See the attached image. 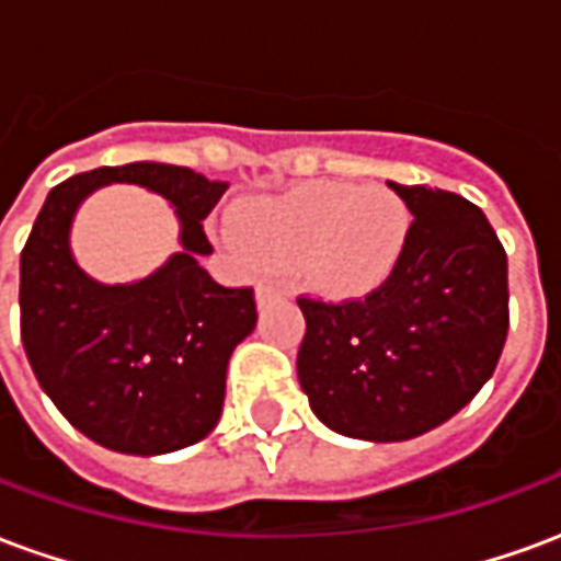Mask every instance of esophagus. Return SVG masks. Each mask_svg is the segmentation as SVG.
<instances>
[{"instance_id": "obj_1", "label": "esophagus", "mask_w": 561, "mask_h": 561, "mask_svg": "<svg viewBox=\"0 0 561 561\" xmlns=\"http://www.w3.org/2000/svg\"><path fill=\"white\" fill-rule=\"evenodd\" d=\"M285 291V285H282L279 279H261L257 282V300L264 304V300H270V297H282Z\"/></svg>"}]
</instances>
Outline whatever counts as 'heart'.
I'll return each mask as SVG.
<instances>
[{
	"label": "heart",
	"mask_w": 561,
	"mask_h": 561,
	"mask_svg": "<svg viewBox=\"0 0 561 561\" xmlns=\"http://www.w3.org/2000/svg\"><path fill=\"white\" fill-rule=\"evenodd\" d=\"M237 228L257 261L294 267L328 297H360L400 264L409 209L388 185L306 183L245 207Z\"/></svg>",
	"instance_id": "b5f03b06"
}]
</instances>
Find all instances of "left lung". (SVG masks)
I'll list each match as a JSON object with an SVG mask.
<instances>
[{"label":"left lung","instance_id":"obj_1","mask_svg":"<svg viewBox=\"0 0 561 561\" xmlns=\"http://www.w3.org/2000/svg\"><path fill=\"white\" fill-rule=\"evenodd\" d=\"M414 219L397 270L357 300L297 297V376L318 421L366 442H405L474 400L507 336V255L481 207L400 185Z\"/></svg>","mask_w":561,"mask_h":561}]
</instances>
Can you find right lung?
<instances>
[{
    "instance_id": "right-lung-1",
    "label": "right lung",
    "mask_w": 561,
    "mask_h": 561,
    "mask_svg": "<svg viewBox=\"0 0 561 561\" xmlns=\"http://www.w3.org/2000/svg\"><path fill=\"white\" fill-rule=\"evenodd\" d=\"M107 182H138L178 207L184 252L147 280L102 286L73 264L67 231L79 201ZM228 183L159 161L95 168L50 188L20 252V336L32 373L71 426L119 454H171L219 423L225 373L255 330L252 288H225L201 267V221Z\"/></svg>"
}]
</instances>
